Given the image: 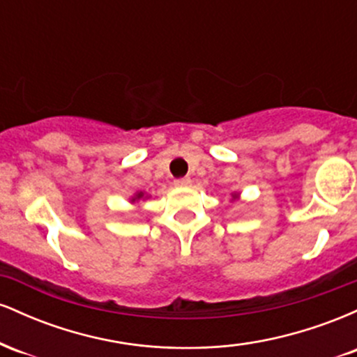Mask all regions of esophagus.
Returning <instances> with one entry per match:
<instances>
[{
	"instance_id": "34e87169",
	"label": "esophagus",
	"mask_w": 357,
	"mask_h": 357,
	"mask_svg": "<svg viewBox=\"0 0 357 357\" xmlns=\"http://www.w3.org/2000/svg\"><path fill=\"white\" fill-rule=\"evenodd\" d=\"M190 184H191L190 178H179L174 181V186H178V188H188Z\"/></svg>"
}]
</instances>
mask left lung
Wrapping results in <instances>:
<instances>
[{
	"label": "left lung",
	"mask_w": 357,
	"mask_h": 357,
	"mask_svg": "<svg viewBox=\"0 0 357 357\" xmlns=\"http://www.w3.org/2000/svg\"><path fill=\"white\" fill-rule=\"evenodd\" d=\"M240 198V192H231V199H238Z\"/></svg>",
	"instance_id": "1"
}]
</instances>
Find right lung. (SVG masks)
<instances>
[{
	"label": "right lung",
	"instance_id": "right-lung-1",
	"mask_svg": "<svg viewBox=\"0 0 357 357\" xmlns=\"http://www.w3.org/2000/svg\"><path fill=\"white\" fill-rule=\"evenodd\" d=\"M147 198V195L144 191H137L136 195L132 196V198H130V203H139L141 202V199H146Z\"/></svg>",
	"mask_w": 357,
	"mask_h": 357
}]
</instances>
